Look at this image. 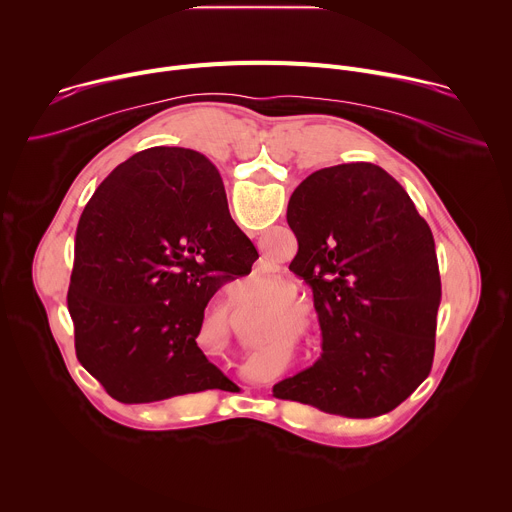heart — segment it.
<instances>
[{
	"label": "heart",
	"instance_id": "1",
	"mask_svg": "<svg viewBox=\"0 0 512 512\" xmlns=\"http://www.w3.org/2000/svg\"><path fill=\"white\" fill-rule=\"evenodd\" d=\"M291 296V287L287 283L281 285H271L261 291V300L273 302L267 306L269 312L281 316V318H302L306 316L308 308L302 302L296 300H287Z\"/></svg>",
	"mask_w": 512,
	"mask_h": 512
}]
</instances>
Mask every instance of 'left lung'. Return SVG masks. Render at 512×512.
I'll return each mask as SVG.
<instances>
[{
	"instance_id": "obj_1",
	"label": "left lung",
	"mask_w": 512,
	"mask_h": 512,
	"mask_svg": "<svg viewBox=\"0 0 512 512\" xmlns=\"http://www.w3.org/2000/svg\"><path fill=\"white\" fill-rule=\"evenodd\" d=\"M287 225L298 237L289 271L312 287L322 354L273 395L354 419L393 411L435 350L442 281L425 218L393 176L356 162L310 174Z\"/></svg>"
}]
</instances>
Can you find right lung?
I'll return each instance as SVG.
<instances>
[{
	"label": "right lung",
	"instance_id": "add662e5",
	"mask_svg": "<svg viewBox=\"0 0 512 512\" xmlns=\"http://www.w3.org/2000/svg\"><path fill=\"white\" fill-rule=\"evenodd\" d=\"M259 253L204 156L150 148L119 164L77 227L68 312L83 367L121 403L237 385L196 338L221 283Z\"/></svg>",
	"mask_w": 512,
	"mask_h": 512
}]
</instances>
